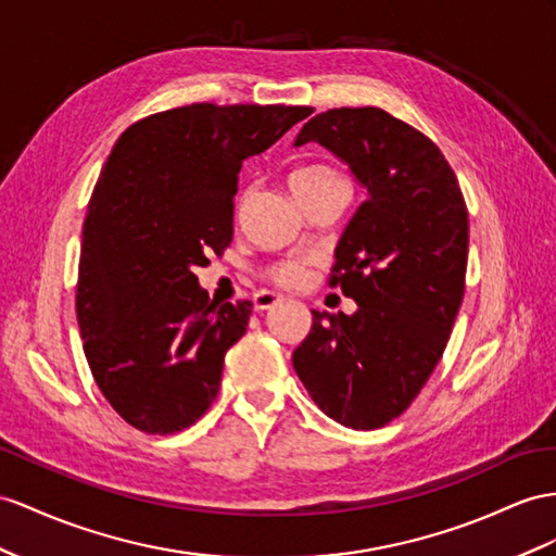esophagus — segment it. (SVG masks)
Wrapping results in <instances>:
<instances>
[{"instance_id":"obj_1","label":"esophagus","mask_w":556,"mask_h":556,"mask_svg":"<svg viewBox=\"0 0 556 556\" xmlns=\"http://www.w3.org/2000/svg\"><path fill=\"white\" fill-rule=\"evenodd\" d=\"M277 303H281V295L269 293V291H261V293H255V298H253V307L258 312L273 309Z\"/></svg>"}]
</instances>
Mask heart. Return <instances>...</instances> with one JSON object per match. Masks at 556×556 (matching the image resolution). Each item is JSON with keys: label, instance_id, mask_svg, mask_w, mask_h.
Wrapping results in <instances>:
<instances>
[{"label": "heart", "instance_id": "b5f03b06", "mask_svg": "<svg viewBox=\"0 0 556 556\" xmlns=\"http://www.w3.org/2000/svg\"><path fill=\"white\" fill-rule=\"evenodd\" d=\"M348 190V180L338 168L329 164H305L298 166L291 174V190L298 199H307L326 190ZM312 258L295 255V258H281L269 263L261 269V277L279 289H295L303 287L309 275Z\"/></svg>", "mask_w": 556, "mask_h": 556}]
</instances>
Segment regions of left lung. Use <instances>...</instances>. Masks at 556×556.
<instances>
[{"instance_id":"1","label":"left lung","mask_w":556,"mask_h":556,"mask_svg":"<svg viewBox=\"0 0 556 556\" xmlns=\"http://www.w3.org/2000/svg\"><path fill=\"white\" fill-rule=\"evenodd\" d=\"M309 140L348 162L368 199L329 277L359 309H312L293 368L326 416L378 430L410 406L446 350L465 293V197L434 142L380 108L319 112L295 146Z\"/></svg>"}]
</instances>
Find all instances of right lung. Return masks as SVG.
I'll return each instance as SVG.
<instances>
[{"label": "right lung", "instance_id": "1", "mask_svg": "<svg viewBox=\"0 0 556 556\" xmlns=\"http://www.w3.org/2000/svg\"><path fill=\"white\" fill-rule=\"evenodd\" d=\"M309 105L192 103L142 117L112 148L81 232L77 321L96 386L146 434L202 418L249 301L216 303L194 267L230 247L241 162Z\"/></svg>", "mask_w": 556, "mask_h": 556}]
</instances>
